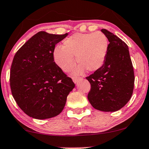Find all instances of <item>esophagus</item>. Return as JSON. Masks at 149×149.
<instances>
[{
    "instance_id": "obj_1",
    "label": "esophagus",
    "mask_w": 149,
    "mask_h": 149,
    "mask_svg": "<svg viewBox=\"0 0 149 149\" xmlns=\"http://www.w3.org/2000/svg\"><path fill=\"white\" fill-rule=\"evenodd\" d=\"M82 78H80V77H77V76H73V77H72V80H73V81L75 82V83H76L78 81V80H81Z\"/></svg>"
}]
</instances>
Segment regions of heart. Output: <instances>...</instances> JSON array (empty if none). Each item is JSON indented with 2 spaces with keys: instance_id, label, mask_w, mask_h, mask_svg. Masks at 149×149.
<instances>
[{
  "instance_id": "1",
  "label": "heart",
  "mask_w": 149,
  "mask_h": 149,
  "mask_svg": "<svg viewBox=\"0 0 149 149\" xmlns=\"http://www.w3.org/2000/svg\"><path fill=\"white\" fill-rule=\"evenodd\" d=\"M109 50V40L102 32L74 33L63 41L62 46H55L53 58L57 65L69 72L76 64L73 55L79 65L76 73L98 71L105 64Z\"/></svg>"
}]
</instances>
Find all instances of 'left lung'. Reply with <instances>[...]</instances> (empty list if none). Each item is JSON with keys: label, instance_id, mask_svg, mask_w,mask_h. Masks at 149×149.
I'll use <instances>...</instances> for the list:
<instances>
[{"label": "left lung", "instance_id": "left-lung-1", "mask_svg": "<svg viewBox=\"0 0 149 149\" xmlns=\"http://www.w3.org/2000/svg\"><path fill=\"white\" fill-rule=\"evenodd\" d=\"M101 31L110 42L109 50L103 67L86 77L91 85L87 98L96 110L115 112L131 98L135 75L127 44L108 30Z\"/></svg>", "mask_w": 149, "mask_h": 149}]
</instances>
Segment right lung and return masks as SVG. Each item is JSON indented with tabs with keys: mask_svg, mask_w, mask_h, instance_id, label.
Wrapping results in <instances>:
<instances>
[{
	"mask_svg": "<svg viewBox=\"0 0 149 149\" xmlns=\"http://www.w3.org/2000/svg\"><path fill=\"white\" fill-rule=\"evenodd\" d=\"M64 35L40 31L18 50L10 69V88L16 103L30 117L45 119L63 110L72 79L54 62L53 50Z\"/></svg>",
	"mask_w": 149,
	"mask_h": 149,
	"instance_id": "right-lung-1",
	"label": "right lung"
}]
</instances>
